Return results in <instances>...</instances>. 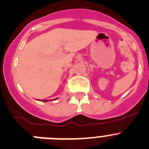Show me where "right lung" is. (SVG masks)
<instances>
[{
  "instance_id": "1",
  "label": "right lung",
  "mask_w": 149,
  "mask_h": 149,
  "mask_svg": "<svg viewBox=\"0 0 149 149\" xmlns=\"http://www.w3.org/2000/svg\"><path fill=\"white\" fill-rule=\"evenodd\" d=\"M55 99H56V98H55ZM55 99H54V100H55ZM41 101H48V100H41Z\"/></svg>"
}]
</instances>
